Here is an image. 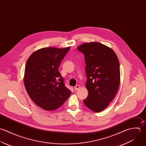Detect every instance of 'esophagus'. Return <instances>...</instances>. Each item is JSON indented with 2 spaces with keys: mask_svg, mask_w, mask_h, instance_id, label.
<instances>
[{
  "mask_svg": "<svg viewBox=\"0 0 146 146\" xmlns=\"http://www.w3.org/2000/svg\"><path fill=\"white\" fill-rule=\"evenodd\" d=\"M80 88V86L79 85H76L75 87H74V89L75 90H79Z\"/></svg>",
  "mask_w": 146,
  "mask_h": 146,
  "instance_id": "esophagus-1",
  "label": "esophagus"
}]
</instances>
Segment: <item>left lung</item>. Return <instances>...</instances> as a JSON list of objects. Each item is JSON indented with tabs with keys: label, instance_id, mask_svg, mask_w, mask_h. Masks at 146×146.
Here are the masks:
<instances>
[{
	"label": "left lung",
	"instance_id": "obj_1",
	"mask_svg": "<svg viewBox=\"0 0 146 146\" xmlns=\"http://www.w3.org/2000/svg\"><path fill=\"white\" fill-rule=\"evenodd\" d=\"M77 49L84 54L86 64L88 95L83 102L91 110L100 112L113 100L119 86L118 57L112 49L98 42L84 43Z\"/></svg>",
	"mask_w": 146,
	"mask_h": 146
}]
</instances>
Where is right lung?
Returning <instances> with one entry per match:
<instances>
[{
	"label": "right lung",
	"instance_id": "obj_1",
	"mask_svg": "<svg viewBox=\"0 0 146 146\" xmlns=\"http://www.w3.org/2000/svg\"><path fill=\"white\" fill-rule=\"evenodd\" d=\"M70 49L41 48L34 51L27 60L24 86L29 96L43 109H57L71 94L58 71L62 60Z\"/></svg>",
	"mask_w": 146,
	"mask_h": 146
}]
</instances>
